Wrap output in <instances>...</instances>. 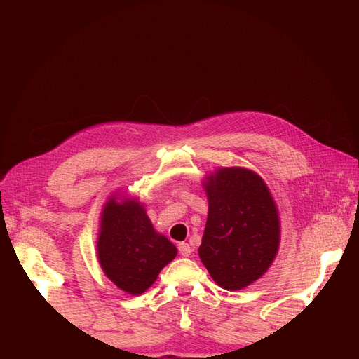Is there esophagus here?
Masks as SVG:
<instances>
[{"instance_id":"34e87169","label":"esophagus","mask_w":359,"mask_h":359,"mask_svg":"<svg viewBox=\"0 0 359 359\" xmlns=\"http://www.w3.org/2000/svg\"><path fill=\"white\" fill-rule=\"evenodd\" d=\"M178 250L182 256H190V253H191V247L187 243H180Z\"/></svg>"}]
</instances>
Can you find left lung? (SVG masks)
Segmentation results:
<instances>
[{
	"label": "left lung",
	"mask_w": 359,
	"mask_h": 359,
	"mask_svg": "<svg viewBox=\"0 0 359 359\" xmlns=\"http://www.w3.org/2000/svg\"><path fill=\"white\" fill-rule=\"evenodd\" d=\"M205 190L208 219L201 260L217 285L240 290L264 276L277 255V206L264 180L243 168L219 169Z\"/></svg>",
	"instance_id": "1"
}]
</instances>
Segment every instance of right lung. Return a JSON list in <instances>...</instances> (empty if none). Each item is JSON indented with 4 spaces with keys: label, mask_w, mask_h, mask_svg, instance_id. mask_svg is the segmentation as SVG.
Here are the masks:
<instances>
[{
    "label": "right lung",
    "mask_w": 359,
    "mask_h": 359,
    "mask_svg": "<svg viewBox=\"0 0 359 359\" xmlns=\"http://www.w3.org/2000/svg\"><path fill=\"white\" fill-rule=\"evenodd\" d=\"M97 253L104 274L119 289L140 295L177 256V247L154 231L139 202L111 199L102 214Z\"/></svg>",
    "instance_id": "right-lung-1"
}]
</instances>
